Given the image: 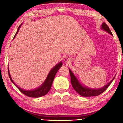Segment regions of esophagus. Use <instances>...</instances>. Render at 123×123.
I'll use <instances>...</instances> for the list:
<instances>
[{
    "label": "esophagus",
    "instance_id": "34e87169",
    "mask_svg": "<svg viewBox=\"0 0 123 123\" xmlns=\"http://www.w3.org/2000/svg\"><path fill=\"white\" fill-rule=\"evenodd\" d=\"M64 61L65 62H70V58H69L68 57H65L64 58Z\"/></svg>",
    "mask_w": 123,
    "mask_h": 123
}]
</instances>
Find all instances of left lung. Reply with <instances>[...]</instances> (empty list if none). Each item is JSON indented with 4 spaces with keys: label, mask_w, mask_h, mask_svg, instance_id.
I'll use <instances>...</instances> for the list:
<instances>
[{
    "label": "left lung",
    "mask_w": 123,
    "mask_h": 123,
    "mask_svg": "<svg viewBox=\"0 0 123 123\" xmlns=\"http://www.w3.org/2000/svg\"><path fill=\"white\" fill-rule=\"evenodd\" d=\"M101 29L103 30V31L107 32L108 34H110V35L113 36V34L111 33V31H110V28H109L108 26L105 23H102V25H101ZM69 70L70 75L71 83H72L73 87L74 89L75 90L76 92H77L79 94L83 97H91L98 96V95L103 93V92H105V90L108 88V87L110 86L111 83L112 82L113 80H114V78L115 77V76L110 82H109L107 85H106L105 86L102 87V88L94 89L88 88V87H87L86 86H84V85L81 84L80 81H79L78 79L76 77L75 75L74 74L72 71L69 68Z\"/></svg>",
    "instance_id": "obj_1"
}]
</instances>
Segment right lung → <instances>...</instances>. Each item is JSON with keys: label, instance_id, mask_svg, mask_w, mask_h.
I'll list each match as a JSON object with an SVG mask.
<instances>
[{"label": "right lung", "instance_id": "add662e5", "mask_svg": "<svg viewBox=\"0 0 123 123\" xmlns=\"http://www.w3.org/2000/svg\"><path fill=\"white\" fill-rule=\"evenodd\" d=\"M21 25H22V24L19 26L17 31L16 32V33L13 39L15 38L16 35H17L18 33V31H19V29L20 28ZM62 62H59V63L56 64L55 66L53 68L50 70V72L48 73V74L47 76V78H46V79L45 80L44 82L40 86L37 87V88L33 89H31V90L24 89L23 88H20V87H18L17 85L14 83V81L12 80V77H11V76L10 75L9 67H8V74H9V78L10 79L11 81H12V82L17 87L18 89L19 90V91L22 92L23 94L30 97H40L44 96V95H45L46 94H47L49 92V90L51 88V85H52L55 76L57 71H58L60 68L62 66Z\"/></svg>", "mask_w": 123, "mask_h": 123}]
</instances>
